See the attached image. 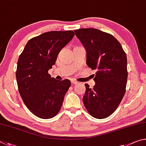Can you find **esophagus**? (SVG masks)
<instances>
[{"label": "esophagus", "mask_w": 146, "mask_h": 146, "mask_svg": "<svg viewBox=\"0 0 146 146\" xmlns=\"http://www.w3.org/2000/svg\"><path fill=\"white\" fill-rule=\"evenodd\" d=\"M71 83H72V84H73V85H77V84H78V81H75V80L71 81Z\"/></svg>", "instance_id": "1"}]
</instances>
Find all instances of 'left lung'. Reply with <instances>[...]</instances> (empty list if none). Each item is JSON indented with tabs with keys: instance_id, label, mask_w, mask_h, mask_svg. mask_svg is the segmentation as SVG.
<instances>
[{
	"instance_id": "left-lung-1",
	"label": "left lung",
	"mask_w": 146,
	"mask_h": 146,
	"mask_svg": "<svg viewBox=\"0 0 146 146\" xmlns=\"http://www.w3.org/2000/svg\"><path fill=\"white\" fill-rule=\"evenodd\" d=\"M86 50V65L96 70L90 88L85 84L83 104L92 116L104 119L115 111L126 92L127 57L113 35L94 28L74 31Z\"/></svg>"
}]
</instances>
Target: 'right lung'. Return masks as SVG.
I'll return each mask as SVG.
<instances>
[{
  "label": "right lung",
  "instance_id": "obj_1",
  "mask_svg": "<svg viewBox=\"0 0 146 146\" xmlns=\"http://www.w3.org/2000/svg\"><path fill=\"white\" fill-rule=\"evenodd\" d=\"M74 35L72 31L44 33L28 41L19 56L16 78L20 95L27 108L39 118L57 115L70 86V80H56L48 70Z\"/></svg>",
  "mask_w": 146,
  "mask_h": 146
}]
</instances>
